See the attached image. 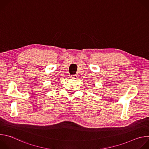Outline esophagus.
<instances>
[{
  "mask_svg": "<svg viewBox=\"0 0 149 149\" xmlns=\"http://www.w3.org/2000/svg\"><path fill=\"white\" fill-rule=\"evenodd\" d=\"M77 77H78V75H76V74H74V75H71V78H73V79H76V78H77Z\"/></svg>",
  "mask_w": 149,
  "mask_h": 149,
  "instance_id": "34e87169",
  "label": "esophagus"
}]
</instances>
